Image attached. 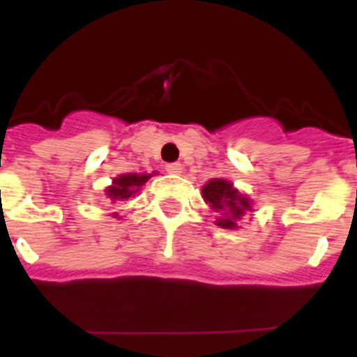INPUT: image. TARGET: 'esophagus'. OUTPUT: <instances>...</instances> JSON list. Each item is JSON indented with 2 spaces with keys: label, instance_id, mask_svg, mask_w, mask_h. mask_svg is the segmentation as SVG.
<instances>
[{
  "label": "esophagus",
  "instance_id": "esophagus-1",
  "mask_svg": "<svg viewBox=\"0 0 357 357\" xmlns=\"http://www.w3.org/2000/svg\"><path fill=\"white\" fill-rule=\"evenodd\" d=\"M165 168H167L168 174H181V165L179 162H168Z\"/></svg>",
  "mask_w": 357,
  "mask_h": 357
}]
</instances>
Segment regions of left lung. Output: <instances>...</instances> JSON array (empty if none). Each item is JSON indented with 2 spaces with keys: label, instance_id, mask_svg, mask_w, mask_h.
Masks as SVG:
<instances>
[{
  "label": "left lung",
  "instance_id": "8db88e82",
  "mask_svg": "<svg viewBox=\"0 0 357 357\" xmlns=\"http://www.w3.org/2000/svg\"><path fill=\"white\" fill-rule=\"evenodd\" d=\"M204 200L211 206L215 211H222L224 217L217 220L218 226L234 229L237 228L235 220L250 211V200L246 196L238 195V190L234 189V185L224 181V179H211L204 187Z\"/></svg>",
  "mask_w": 357,
  "mask_h": 357
}]
</instances>
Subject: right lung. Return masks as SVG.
I'll return each mask as SVG.
<instances>
[{"instance_id":"1","label":"right lung","mask_w":357,"mask_h":357,"mask_svg":"<svg viewBox=\"0 0 357 357\" xmlns=\"http://www.w3.org/2000/svg\"><path fill=\"white\" fill-rule=\"evenodd\" d=\"M150 179V174H123L120 178L113 179V185L107 187L105 195L111 202L128 200Z\"/></svg>"}]
</instances>
